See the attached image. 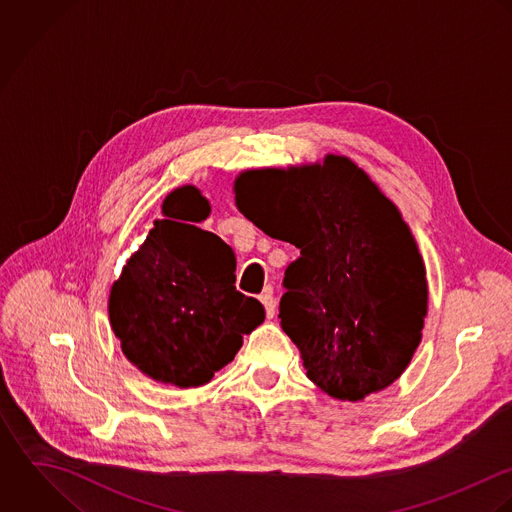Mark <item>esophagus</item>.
<instances>
[{
  "label": "esophagus",
  "mask_w": 512,
  "mask_h": 512,
  "mask_svg": "<svg viewBox=\"0 0 512 512\" xmlns=\"http://www.w3.org/2000/svg\"><path fill=\"white\" fill-rule=\"evenodd\" d=\"M261 303L265 305V310H267V316L269 318H273L275 316V310H277V301H275V297H273V291L267 287L265 289V293L261 295Z\"/></svg>",
  "instance_id": "obj_1"
}]
</instances>
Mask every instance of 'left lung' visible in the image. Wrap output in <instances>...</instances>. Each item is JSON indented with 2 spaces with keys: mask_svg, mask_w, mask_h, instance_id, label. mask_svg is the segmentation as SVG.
<instances>
[{
  "mask_svg": "<svg viewBox=\"0 0 512 512\" xmlns=\"http://www.w3.org/2000/svg\"><path fill=\"white\" fill-rule=\"evenodd\" d=\"M237 209L301 249L283 279L279 318L307 376L358 402L394 384L421 342L427 279L402 213L346 156L247 170Z\"/></svg>",
  "mask_w": 512,
  "mask_h": 512,
  "instance_id": "8db88e82",
  "label": "left lung"
}]
</instances>
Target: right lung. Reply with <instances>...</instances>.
I'll return each mask as SVG.
<instances>
[{"label": "right lung", "mask_w": 512, "mask_h": 512, "mask_svg": "<svg viewBox=\"0 0 512 512\" xmlns=\"http://www.w3.org/2000/svg\"><path fill=\"white\" fill-rule=\"evenodd\" d=\"M211 207L194 186L166 196L164 219L126 261L108 297L124 356L148 378L178 388L207 384L227 366L265 308L235 289V253L194 223Z\"/></svg>", "instance_id": "obj_1"}]
</instances>
